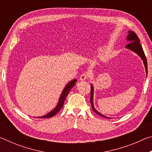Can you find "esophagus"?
I'll list each match as a JSON object with an SVG mask.
<instances>
[{
  "label": "esophagus",
  "instance_id": "obj_1",
  "mask_svg": "<svg viewBox=\"0 0 152 152\" xmlns=\"http://www.w3.org/2000/svg\"><path fill=\"white\" fill-rule=\"evenodd\" d=\"M88 73H83L80 76V80L81 81H84V80H86L88 78Z\"/></svg>",
  "mask_w": 152,
  "mask_h": 152
}]
</instances>
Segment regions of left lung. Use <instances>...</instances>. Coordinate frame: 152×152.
<instances>
[{
	"label": "left lung",
	"instance_id": "left-lung-1",
	"mask_svg": "<svg viewBox=\"0 0 152 152\" xmlns=\"http://www.w3.org/2000/svg\"><path fill=\"white\" fill-rule=\"evenodd\" d=\"M128 33V35L127 36V41L129 42L128 44L125 46V48L128 49L131 51L135 52L136 54H137L141 58V60H143V62L144 66H145V72H146V77H147L148 75V63H147V60H146V57L145 56V53H144V51L143 50V48L141 47V45L140 44V40L139 39V37H137V35L135 34V32L132 31H129L127 32ZM91 106H92V109L94 111L98 114L99 115H101L102 117H105V118H108L109 119V117L104 116L102 114H101V113H99V111L95 109V108L94 107V104H93V96H94V87L92 84H91Z\"/></svg>",
	"mask_w": 152,
	"mask_h": 152
}]
</instances>
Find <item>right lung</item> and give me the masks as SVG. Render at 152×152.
I'll use <instances>...</instances> for the list:
<instances>
[{
  "label": "right lung",
  "mask_w": 152,
  "mask_h": 152,
  "mask_svg": "<svg viewBox=\"0 0 152 152\" xmlns=\"http://www.w3.org/2000/svg\"><path fill=\"white\" fill-rule=\"evenodd\" d=\"M76 82H77L76 79H74L70 82H69L68 84H66L65 88H64L60 96V99H59V101L58 102V104L56 105V107L53 109L51 111L48 113L47 115H43L42 117H38L37 118H41V119H45V118H51L54 116L56 114H57L58 111H60L61 108H62L64 101H65L66 98L68 96L69 92H70V90L73 88L74 86L76 84Z\"/></svg>",
  "instance_id": "1"
}]
</instances>
